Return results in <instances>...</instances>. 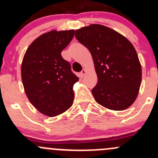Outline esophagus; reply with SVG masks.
<instances>
[{"mask_svg":"<svg viewBox=\"0 0 158 158\" xmlns=\"http://www.w3.org/2000/svg\"><path fill=\"white\" fill-rule=\"evenodd\" d=\"M85 73H86V69H83L82 70V71L80 72V76H81V77H83V76H85Z\"/></svg>","mask_w":158,"mask_h":158,"instance_id":"obj_1","label":"esophagus"}]
</instances>
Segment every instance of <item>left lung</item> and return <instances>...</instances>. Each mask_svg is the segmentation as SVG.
I'll list each match as a JSON object with an SVG mask.
<instances>
[{
	"mask_svg": "<svg viewBox=\"0 0 158 158\" xmlns=\"http://www.w3.org/2000/svg\"><path fill=\"white\" fill-rule=\"evenodd\" d=\"M75 36L92 56L98 77L92 90L96 102L114 111L130 107L138 97L142 76L141 63L131 43L101 24L76 30Z\"/></svg>",
	"mask_w": 158,
	"mask_h": 158,
	"instance_id": "left-lung-1",
	"label": "left lung"
}]
</instances>
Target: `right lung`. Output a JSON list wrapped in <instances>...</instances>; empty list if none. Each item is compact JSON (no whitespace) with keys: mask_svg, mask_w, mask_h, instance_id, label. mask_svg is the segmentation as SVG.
Returning a JSON list of instances; mask_svg holds the SVG:
<instances>
[{"mask_svg":"<svg viewBox=\"0 0 158 158\" xmlns=\"http://www.w3.org/2000/svg\"><path fill=\"white\" fill-rule=\"evenodd\" d=\"M74 30H51L40 35L27 49L21 64L25 93L32 105L49 117L72 106L73 85L79 78L61 52L74 36Z\"/></svg>","mask_w":158,"mask_h":158,"instance_id":"1","label":"right lung"}]
</instances>
